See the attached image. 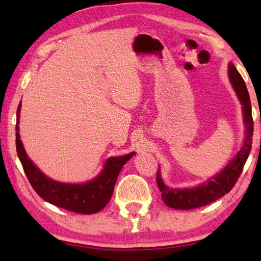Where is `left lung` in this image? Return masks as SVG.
<instances>
[{
	"label": "left lung",
	"mask_w": 261,
	"mask_h": 261,
	"mask_svg": "<svg viewBox=\"0 0 261 261\" xmlns=\"http://www.w3.org/2000/svg\"><path fill=\"white\" fill-rule=\"evenodd\" d=\"M229 78L236 94L243 106V117L245 124V139L236 156L228 163L221 173L211 177L207 183L191 189H173L167 187L161 178L160 170L156 174V183L161 191V198L167 206L175 210H193L208 205L223 197L235 187L243 171L245 162L252 147L253 118L251 112V101L244 79L237 71L235 65L229 63Z\"/></svg>",
	"instance_id": "obj_1"
}]
</instances>
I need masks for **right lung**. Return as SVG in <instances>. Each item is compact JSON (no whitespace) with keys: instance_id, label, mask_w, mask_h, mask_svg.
Returning a JSON list of instances; mask_svg holds the SVG:
<instances>
[{"instance_id":"add662e5","label":"right lung","mask_w":261,"mask_h":261,"mask_svg":"<svg viewBox=\"0 0 261 261\" xmlns=\"http://www.w3.org/2000/svg\"><path fill=\"white\" fill-rule=\"evenodd\" d=\"M20 107L21 103H19L17 108L16 148L25 175L28 176L29 182L32 185L34 191L43 200L59 206L61 208L76 212L79 214L98 213L109 202L122 167L135 155V152L122 156L109 158L105 163L102 171L87 183L69 184L56 182L47 177L37 166H34V163L30 160L25 152L18 132Z\"/></svg>"}]
</instances>
